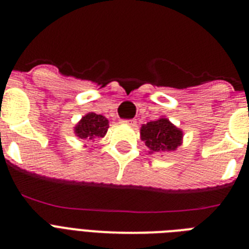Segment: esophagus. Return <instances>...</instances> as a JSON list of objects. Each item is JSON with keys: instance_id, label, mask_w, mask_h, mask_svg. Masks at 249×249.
Instances as JSON below:
<instances>
[{"instance_id": "34e87169", "label": "esophagus", "mask_w": 249, "mask_h": 249, "mask_svg": "<svg viewBox=\"0 0 249 249\" xmlns=\"http://www.w3.org/2000/svg\"><path fill=\"white\" fill-rule=\"evenodd\" d=\"M122 123L123 124H128V126H131V127H135L136 123H137V121L136 120H123Z\"/></svg>"}]
</instances>
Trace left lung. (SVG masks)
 <instances>
[{
	"instance_id": "left-lung-1",
	"label": "left lung",
	"mask_w": 249,
	"mask_h": 249,
	"mask_svg": "<svg viewBox=\"0 0 249 249\" xmlns=\"http://www.w3.org/2000/svg\"><path fill=\"white\" fill-rule=\"evenodd\" d=\"M182 138L183 132L164 117L141 127V140L149 148V153L176 151L182 144Z\"/></svg>"
}]
</instances>
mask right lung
<instances>
[{
	"mask_svg": "<svg viewBox=\"0 0 249 249\" xmlns=\"http://www.w3.org/2000/svg\"><path fill=\"white\" fill-rule=\"evenodd\" d=\"M108 120L94 112H89L83 116L82 120L74 127V133L81 140H94L105 137L108 129Z\"/></svg>",
	"mask_w": 249,
	"mask_h": 249,
	"instance_id": "obj_1",
	"label": "right lung"
}]
</instances>
